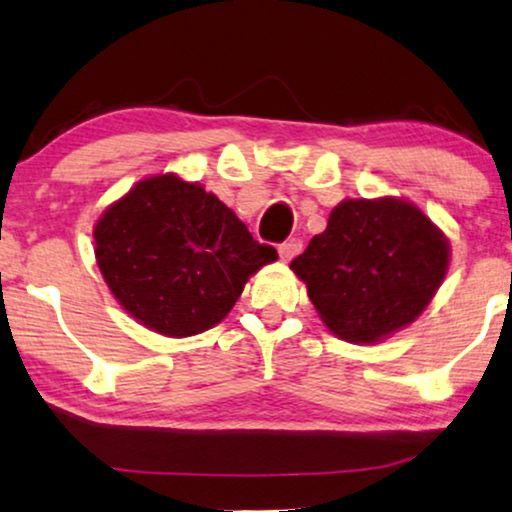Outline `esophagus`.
<instances>
[{
  "label": "esophagus",
  "instance_id": "1",
  "mask_svg": "<svg viewBox=\"0 0 512 512\" xmlns=\"http://www.w3.org/2000/svg\"><path fill=\"white\" fill-rule=\"evenodd\" d=\"M300 249H303V244H300L298 240H289V242H282V244H279V247H277V251H279V258H282V261H284V263H289V261H291V258H293V256H296Z\"/></svg>",
  "mask_w": 512,
  "mask_h": 512
}]
</instances>
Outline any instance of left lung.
<instances>
[{
    "label": "left lung",
    "mask_w": 512,
    "mask_h": 512,
    "mask_svg": "<svg viewBox=\"0 0 512 512\" xmlns=\"http://www.w3.org/2000/svg\"><path fill=\"white\" fill-rule=\"evenodd\" d=\"M450 244L408 200H342L291 261L331 333L375 345L412 324L443 284Z\"/></svg>",
    "instance_id": "obj_1"
}]
</instances>
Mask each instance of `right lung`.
I'll return each instance as SVG.
<instances>
[{"instance_id":"right-lung-1","label":"right lung","mask_w":512,"mask_h":512,"mask_svg":"<svg viewBox=\"0 0 512 512\" xmlns=\"http://www.w3.org/2000/svg\"><path fill=\"white\" fill-rule=\"evenodd\" d=\"M95 258L139 324L188 338L226 319L247 279L277 261L214 193L177 174L142 179L97 219Z\"/></svg>"}]
</instances>
